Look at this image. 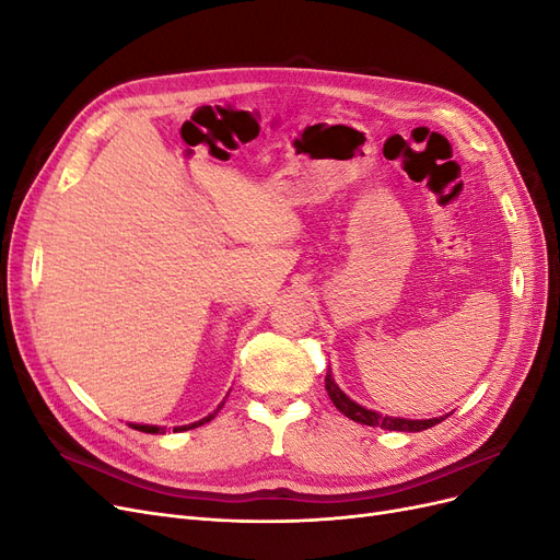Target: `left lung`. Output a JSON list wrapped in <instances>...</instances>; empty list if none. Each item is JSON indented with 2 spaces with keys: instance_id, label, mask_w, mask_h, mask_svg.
<instances>
[{
  "instance_id": "left-lung-1",
  "label": "left lung",
  "mask_w": 560,
  "mask_h": 560,
  "mask_svg": "<svg viewBox=\"0 0 560 560\" xmlns=\"http://www.w3.org/2000/svg\"><path fill=\"white\" fill-rule=\"evenodd\" d=\"M325 387L327 393L334 401V406L343 416H348L354 422H362V425L369 428H383V430H395V432H422V430H430L436 422H442L444 418H430V420H406V418H389V416H381L376 411H369L364 406L354 404L346 393H341V387H338L331 378V374L327 371V378H325Z\"/></svg>"
}]
</instances>
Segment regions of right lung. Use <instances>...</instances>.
I'll use <instances>...</instances> for the list:
<instances>
[{
    "instance_id": "obj_1",
    "label": "right lung",
    "mask_w": 560,
    "mask_h": 560,
    "mask_svg": "<svg viewBox=\"0 0 560 560\" xmlns=\"http://www.w3.org/2000/svg\"><path fill=\"white\" fill-rule=\"evenodd\" d=\"M217 413V411H214ZM214 413L212 416H208V418H202V420H198V422H194V425H184V428H175V432H182V430H194V428H198V425H202V422H210L212 418H214ZM135 430H140V432H147V434H163L165 430L163 428H156V425H132Z\"/></svg>"
}]
</instances>
